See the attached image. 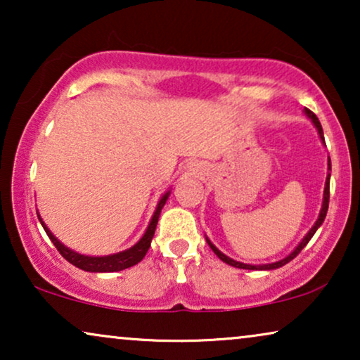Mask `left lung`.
Returning a JSON list of instances; mask_svg holds the SVG:
<instances>
[{
  "label": "left lung",
  "instance_id": "left-lung-1",
  "mask_svg": "<svg viewBox=\"0 0 360 360\" xmlns=\"http://www.w3.org/2000/svg\"><path fill=\"white\" fill-rule=\"evenodd\" d=\"M304 115H307L309 120H311V122L314 124V127H316L318 129V134H319V137H321V141H323V144H324V136H323V127H321V122H319V120L316 117V115H314L313 111H309L308 108H304ZM326 146V144H324ZM329 170H331V159H329L328 157V176H326V184H324V193H323V205H321V210H319V216H318V219H316V223L313 224V228L308 231L307 233V236H304V238L302 239V243H300L297 248H295L292 252H290L287 257H283V259H280V260H277V262H272V264H262V265H252V264H243V262H238V260H234V259H231V257H228V255L226 254H223L221 252V250L216 248V245L211 243V240L206 238V243H208V245L211 248V250H213V252L218 255V257L223 260V262H226V264H229V265H233V267H236V269H245V270H274V269H278V267H283L285 264H288L290 260H293L295 257H297V255L302 252L303 250V248L304 245H307L308 243H309V239L313 238L314 236V233H316L318 231V228L319 226L323 224V221H324V218H326V213H328V206H329V179H331V174H329Z\"/></svg>",
  "mask_w": 360,
  "mask_h": 360
}]
</instances>
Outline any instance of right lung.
Masks as SVG:
<instances>
[{
  "instance_id": "add662e5",
  "label": "right lung",
  "mask_w": 360,
  "mask_h": 360,
  "mask_svg": "<svg viewBox=\"0 0 360 360\" xmlns=\"http://www.w3.org/2000/svg\"><path fill=\"white\" fill-rule=\"evenodd\" d=\"M170 196V190H167L164 195H162V198L159 200V203H157V208L154 211V214H152L150 218V223L147 226L146 233L142 238L137 240V243L132 245V248L126 249V250H121V252H116V254H110V255H85V254H80V252H75V250L67 248V245H63L60 240H58L56 236L51 233V229L47 228V224L44 223L41 214H39L37 211V216H39V221H41L44 231H46L49 239L52 240V244L56 245L58 252L62 254V257L68 260L72 265H75V267L85 270V272H95V274H100V272H120V270H124V269H129L132 265L139 264L142 259L146 257L147 250L150 248V240L154 238V233H155V228H157V221H159V216H160V211L164 208L165 201L169 200Z\"/></svg>"
}]
</instances>
